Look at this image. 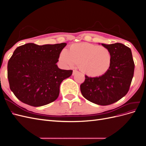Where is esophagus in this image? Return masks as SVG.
I'll return each instance as SVG.
<instances>
[{"mask_svg": "<svg viewBox=\"0 0 146 146\" xmlns=\"http://www.w3.org/2000/svg\"><path fill=\"white\" fill-rule=\"evenodd\" d=\"M78 72L77 71V70H73V72H72V75L73 76H74V75H76L77 73H78Z\"/></svg>", "mask_w": 146, "mask_h": 146, "instance_id": "esophagus-1", "label": "esophagus"}]
</instances>
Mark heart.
Here are the masks:
<instances>
[{"mask_svg":"<svg viewBox=\"0 0 146 146\" xmlns=\"http://www.w3.org/2000/svg\"><path fill=\"white\" fill-rule=\"evenodd\" d=\"M59 59L64 65L72 68L78 64L80 71L90 77H98L108 72L112 57L108 48L89 42L74 44L69 50L63 49Z\"/></svg>","mask_w":146,"mask_h":146,"instance_id":"obj_1","label":"heart"}]
</instances>
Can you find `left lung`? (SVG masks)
Segmentation results:
<instances>
[{
  "label": "left lung",
  "mask_w": 146,
  "mask_h": 146,
  "mask_svg": "<svg viewBox=\"0 0 146 146\" xmlns=\"http://www.w3.org/2000/svg\"><path fill=\"white\" fill-rule=\"evenodd\" d=\"M101 44L111 52L110 68L100 77L85 76V80L80 85V91L88 100L104 106L116 102L127 94L133 77L135 64L131 49L123 44Z\"/></svg>",
  "instance_id": "8db88e82"
}]
</instances>
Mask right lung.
<instances>
[{"instance_id": "obj_1", "label": "right lung", "mask_w": 146, "mask_h": 146, "mask_svg": "<svg viewBox=\"0 0 146 146\" xmlns=\"http://www.w3.org/2000/svg\"><path fill=\"white\" fill-rule=\"evenodd\" d=\"M66 45L27 43L16 48L8 63V79L11 91L22 102L41 107L58 98L61 82L72 74L56 64Z\"/></svg>"}]
</instances>
